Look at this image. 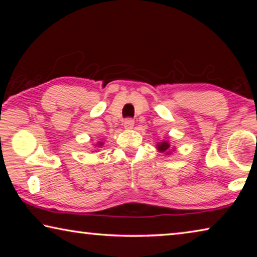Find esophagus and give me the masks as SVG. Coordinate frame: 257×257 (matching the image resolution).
I'll list each match as a JSON object with an SVG mask.
<instances>
[{"label": "esophagus", "mask_w": 257, "mask_h": 257, "mask_svg": "<svg viewBox=\"0 0 257 257\" xmlns=\"http://www.w3.org/2000/svg\"><path fill=\"white\" fill-rule=\"evenodd\" d=\"M123 127L125 129H133L134 128V120L132 118L125 119L124 122H123Z\"/></svg>", "instance_id": "34e87169"}]
</instances>
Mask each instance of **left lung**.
<instances>
[{
    "mask_svg": "<svg viewBox=\"0 0 257 257\" xmlns=\"http://www.w3.org/2000/svg\"><path fill=\"white\" fill-rule=\"evenodd\" d=\"M156 147H158V150L161 152V153L170 154V152H169V150H170V144H169V142L164 141L162 143H159Z\"/></svg>",
    "mask_w": 257,
    "mask_h": 257,
    "instance_id": "left-lung-1",
    "label": "left lung"
}]
</instances>
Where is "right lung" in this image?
Returning a JSON list of instances; mask_svg holds the SVG:
<instances>
[{"instance_id": "obj_1", "label": "right lung", "mask_w": 257, "mask_h": 257, "mask_svg": "<svg viewBox=\"0 0 257 257\" xmlns=\"http://www.w3.org/2000/svg\"><path fill=\"white\" fill-rule=\"evenodd\" d=\"M97 145H98V147H99V146H102V145H103V143H98Z\"/></svg>"}]
</instances>
